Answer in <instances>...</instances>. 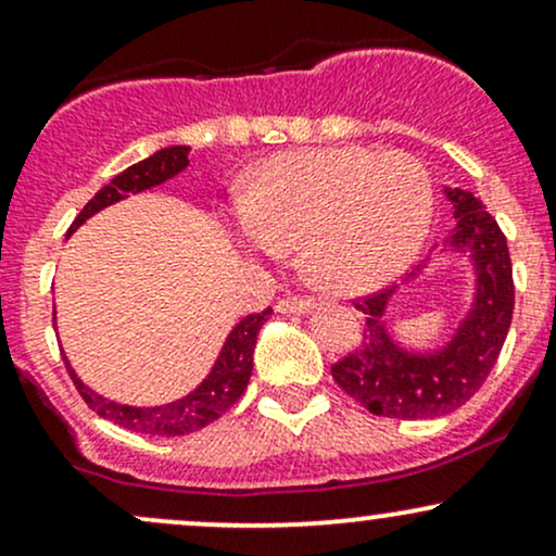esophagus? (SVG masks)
I'll return each mask as SVG.
<instances>
[{
	"mask_svg": "<svg viewBox=\"0 0 556 556\" xmlns=\"http://www.w3.org/2000/svg\"><path fill=\"white\" fill-rule=\"evenodd\" d=\"M277 314L292 316V314H311L316 308V303L311 298H282L277 305Z\"/></svg>",
	"mask_w": 556,
	"mask_h": 556,
	"instance_id": "34e87169",
	"label": "esophagus"
}]
</instances>
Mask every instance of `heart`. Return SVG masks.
Listing matches in <instances>:
<instances>
[{
  "label": "heart",
  "instance_id": "heart-1",
  "mask_svg": "<svg viewBox=\"0 0 556 556\" xmlns=\"http://www.w3.org/2000/svg\"><path fill=\"white\" fill-rule=\"evenodd\" d=\"M238 203L232 235L248 256L271 261L300 242L311 282L361 295L392 282L418 256L433 188L418 159L334 146L266 159Z\"/></svg>",
  "mask_w": 556,
  "mask_h": 556
}]
</instances>
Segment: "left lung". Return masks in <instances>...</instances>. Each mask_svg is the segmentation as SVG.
<instances>
[{"instance_id":"obj_1","label":"left lung","mask_w":556,"mask_h":556,"mask_svg":"<svg viewBox=\"0 0 556 556\" xmlns=\"http://www.w3.org/2000/svg\"><path fill=\"white\" fill-rule=\"evenodd\" d=\"M444 195L455 227L444 238L439 256L468 261V308L439 348H407L392 334L389 305L400 287L424 277L431 258L416 266L402 285L355 303L366 316L363 337L348 358L331 366V376L344 394L374 416L424 420L457 410L486 381L513 324L515 285L507 238L481 198L460 188H444Z\"/></svg>"}]
</instances>
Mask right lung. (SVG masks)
Masks as SVG:
<instances>
[{
    "instance_id": "1",
    "label": "right lung",
    "mask_w": 556,
    "mask_h": 556,
    "mask_svg": "<svg viewBox=\"0 0 556 556\" xmlns=\"http://www.w3.org/2000/svg\"><path fill=\"white\" fill-rule=\"evenodd\" d=\"M190 146H167V149L156 151L143 162L132 164L117 177H112L110 185L96 193L91 201L83 206V212L75 216V222L67 229V238L75 229L86 225L91 216H96L114 203L125 201V198L143 193V190L159 188L172 177L188 169L190 164ZM271 308L261 311V314H248L240 318L232 329H229L225 344H222L219 355H216L212 371L203 376V381L195 389H190L182 397L164 402V405H127L99 394L86 381L75 374L70 366L67 355H62L67 363V371L73 376V384L78 387L80 397L93 407L101 418L112 420V424L123 426L127 431L149 433V437H185V433L201 431L203 426L214 424L216 418L225 416L229 407L235 405L245 392L248 381L253 374V350H256L258 331L269 321ZM56 324V316H54Z\"/></svg>"
}]
</instances>
